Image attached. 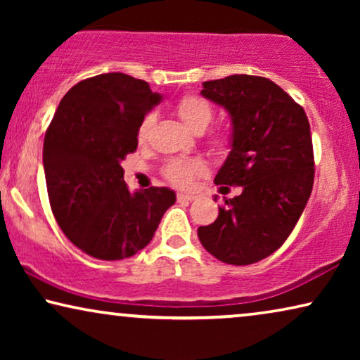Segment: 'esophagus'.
Here are the masks:
<instances>
[{"mask_svg":"<svg viewBox=\"0 0 360 360\" xmlns=\"http://www.w3.org/2000/svg\"><path fill=\"white\" fill-rule=\"evenodd\" d=\"M196 198L195 195H190V193H179L176 195V200L179 201H193Z\"/></svg>","mask_w":360,"mask_h":360,"instance_id":"1","label":"esophagus"}]
</instances>
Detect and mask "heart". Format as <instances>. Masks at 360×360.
<instances>
[{"label": "heart", "mask_w": 360, "mask_h": 360, "mask_svg": "<svg viewBox=\"0 0 360 360\" xmlns=\"http://www.w3.org/2000/svg\"><path fill=\"white\" fill-rule=\"evenodd\" d=\"M176 115L180 116V120L185 122L186 127H190L191 131L201 132L205 131L206 127L210 126L211 120H213V108L205 100L203 96L200 95H190L181 96L175 105ZM155 122L154 115H147L144 120L141 121L139 131H137V137H139L141 142L147 141L149 137L152 126ZM216 146H226L228 144V137L226 136H218L214 139ZM206 172V167L201 160L198 159H175L170 160L169 164L165 165V176L170 184L175 186H180V188H186V186L191 185L196 176L203 175Z\"/></svg>", "instance_id": "b5f03b06"}]
</instances>
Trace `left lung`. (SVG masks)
<instances>
[{"label":"left lung","mask_w":360,"mask_h":360,"mask_svg":"<svg viewBox=\"0 0 360 360\" xmlns=\"http://www.w3.org/2000/svg\"><path fill=\"white\" fill-rule=\"evenodd\" d=\"M201 95L223 106L233 122L231 152L214 184L243 186V193L224 198L214 223L200 226V243L221 262H259L287 240L311 195L307 112L265 77L205 82Z\"/></svg>","instance_id":"8db88e82"}]
</instances>
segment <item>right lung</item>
<instances>
[{
	"mask_svg": "<svg viewBox=\"0 0 360 360\" xmlns=\"http://www.w3.org/2000/svg\"><path fill=\"white\" fill-rule=\"evenodd\" d=\"M162 96L126 73L78 82L62 98L44 137L49 201L63 234L83 252L121 260L144 249L175 191L131 193L121 162L137 149L141 121Z\"/></svg>",
	"mask_w": 360,
	"mask_h": 360,
	"instance_id": "add662e5",
	"label": "right lung"
}]
</instances>
